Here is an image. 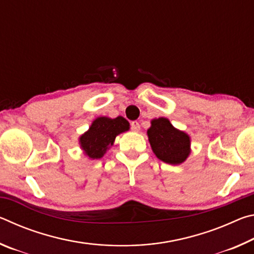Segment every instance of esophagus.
Instances as JSON below:
<instances>
[{"instance_id": "34e87169", "label": "esophagus", "mask_w": 254, "mask_h": 254, "mask_svg": "<svg viewBox=\"0 0 254 254\" xmlns=\"http://www.w3.org/2000/svg\"><path fill=\"white\" fill-rule=\"evenodd\" d=\"M131 128H132V131H134V132L140 131V124H139V122L132 121L131 122Z\"/></svg>"}]
</instances>
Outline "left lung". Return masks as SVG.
<instances>
[{
	"label": "left lung",
	"instance_id": "left-lung-1",
	"mask_svg": "<svg viewBox=\"0 0 254 254\" xmlns=\"http://www.w3.org/2000/svg\"><path fill=\"white\" fill-rule=\"evenodd\" d=\"M147 133L153 153L163 162L179 165L190 153V137L187 133L176 128L168 119L152 120Z\"/></svg>",
	"mask_w": 254,
	"mask_h": 254
}]
</instances>
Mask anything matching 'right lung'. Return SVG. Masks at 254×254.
Instances as JSON below:
<instances>
[{
    "label": "right lung",
    "instance_id": "add662e5",
    "mask_svg": "<svg viewBox=\"0 0 254 254\" xmlns=\"http://www.w3.org/2000/svg\"><path fill=\"white\" fill-rule=\"evenodd\" d=\"M128 128L130 123L122 117L115 119L97 118L94 120L88 131L80 135V148L89 159H100L104 156L106 150L113 145L117 135Z\"/></svg>",
    "mask_w": 254,
    "mask_h": 254
}]
</instances>
